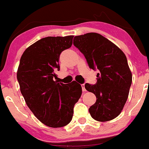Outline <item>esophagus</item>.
<instances>
[{"mask_svg":"<svg viewBox=\"0 0 149 149\" xmlns=\"http://www.w3.org/2000/svg\"><path fill=\"white\" fill-rule=\"evenodd\" d=\"M81 87H82V92H85V91H86V90H85V85H84V84H82V85H81Z\"/></svg>","mask_w":149,"mask_h":149,"instance_id":"34e87169","label":"esophagus"}]
</instances>
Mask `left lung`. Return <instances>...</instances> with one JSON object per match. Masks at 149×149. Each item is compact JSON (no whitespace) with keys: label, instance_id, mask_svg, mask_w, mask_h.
Returning <instances> with one entry per match:
<instances>
[{"label":"left lung","instance_id":"left-lung-1","mask_svg":"<svg viewBox=\"0 0 149 149\" xmlns=\"http://www.w3.org/2000/svg\"><path fill=\"white\" fill-rule=\"evenodd\" d=\"M74 39L73 44L85 57L90 68L99 71L95 85H85V89L96 96L89 109L91 117L99 122L116 118L126 103L132 84L126 56L115 44L95 32Z\"/></svg>","mask_w":149,"mask_h":149}]
</instances>
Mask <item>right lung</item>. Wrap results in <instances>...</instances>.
<instances>
[{
	"label": "right lung",
	"instance_id": "1",
	"mask_svg": "<svg viewBox=\"0 0 149 149\" xmlns=\"http://www.w3.org/2000/svg\"><path fill=\"white\" fill-rule=\"evenodd\" d=\"M73 35L46 37L28 47L23 53L17 79L25 102L44 125L61 127L72 119L74 104L82 95V87L75 81L58 82L61 53L72 45Z\"/></svg>",
	"mask_w": 149,
	"mask_h": 149
}]
</instances>
